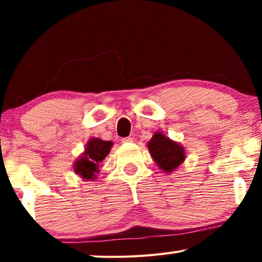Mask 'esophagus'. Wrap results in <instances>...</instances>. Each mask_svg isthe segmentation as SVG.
Returning <instances> with one entry per match:
<instances>
[{
    "instance_id": "34e87169",
    "label": "esophagus",
    "mask_w": 262,
    "mask_h": 262,
    "mask_svg": "<svg viewBox=\"0 0 262 262\" xmlns=\"http://www.w3.org/2000/svg\"><path fill=\"white\" fill-rule=\"evenodd\" d=\"M121 142H123V143H131V142H134V139H132V137H126V138L121 139Z\"/></svg>"
}]
</instances>
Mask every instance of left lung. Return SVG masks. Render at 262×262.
Returning <instances> with one entry per match:
<instances>
[{
	"label": "left lung",
	"instance_id": "8db88e82",
	"mask_svg": "<svg viewBox=\"0 0 262 262\" xmlns=\"http://www.w3.org/2000/svg\"><path fill=\"white\" fill-rule=\"evenodd\" d=\"M148 148L152 160L163 173H171L184 162L185 149L179 143L171 141L162 132H156L148 142Z\"/></svg>",
	"mask_w": 262,
	"mask_h": 262
}]
</instances>
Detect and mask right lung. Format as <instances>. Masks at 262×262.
I'll return each mask as SVG.
<instances>
[{"label":"right lung","mask_w":262,"mask_h":262,"mask_svg":"<svg viewBox=\"0 0 262 262\" xmlns=\"http://www.w3.org/2000/svg\"><path fill=\"white\" fill-rule=\"evenodd\" d=\"M113 143L100 138H91L85 145L84 152L75 161L74 170L84 180H94L99 173V164L105 160Z\"/></svg>","instance_id":"obj_1"}]
</instances>
